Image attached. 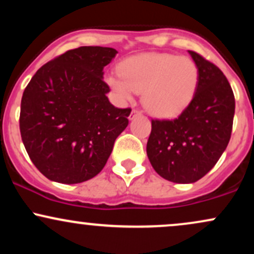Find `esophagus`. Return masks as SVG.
Returning a JSON list of instances; mask_svg holds the SVG:
<instances>
[{"instance_id": "obj_1", "label": "esophagus", "mask_w": 254, "mask_h": 254, "mask_svg": "<svg viewBox=\"0 0 254 254\" xmlns=\"http://www.w3.org/2000/svg\"><path fill=\"white\" fill-rule=\"evenodd\" d=\"M137 115H141V111H138V110L133 109L132 111H131V115H130V119H133V117H135V116H137Z\"/></svg>"}]
</instances>
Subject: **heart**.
<instances>
[{
    "instance_id": "obj_1",
    "label": "heart",
    "mask_w": 254,
    "mask_h": 254,
    "mask_svg": "<svg viewBox=\"0 0 254 254\" xmlns=\"http://www.w3.org/2000/svg\"><path fill=\"white\" fill-rule=\"evenodd\" d=\"M122 76L111 75L107 83L123 101L143 93L151 115L170 118L182 113L196 95L199 70L193 60L172 54H144L125 60Z\"/></svg>"
}]
</instances>
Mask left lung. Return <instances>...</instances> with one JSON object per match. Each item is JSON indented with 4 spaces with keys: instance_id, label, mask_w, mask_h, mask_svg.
Wrapping results in <instances>:
<instances>
[{
    "instance_id": "8db88e82",
    "label": "left lung",
    "mask_w": 254,
    "mask_h": 254,
    "mask_svg": "<svg viewBox=\"0 0 254 254\" xmlns=\"http://www.w3.org/2000/svg\"><path fill=\"white\" fill-rule=\"evenodd\" d=\"M199 70L191 104L172 121H151L147 155L164 179L178 184L199 180L216 165L232 135L235 99L223 72L194 51Z\"/></svg>"
}]
</instances>
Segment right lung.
<instances>
[{"label":"right lung","mask_w":254,"mask_h":254,"mask_svg":"<svg viewBox=\"0 0 254 254\" xmlns=\"http://www.w3.org/2000/svg\"><path fill=\"white\" fill-rule=\"evenodd\" d=\"M117 50L81 46L44 64L25 88L20 132L33 165L52 182L77 184L104 168L131 109L106 97L104 66Z\"/></svg>","instance_id":"right-lung-1"}]
</instances>
